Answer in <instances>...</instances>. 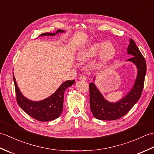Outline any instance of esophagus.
Masks as SVG:
<instances>
[{"instance_id":"34e87169","label":"esophagus","mask_w":154,"mask_h":154,"mask_svg":"<svg viewBox=\"0 0 154 154\" xmlns=\"http://www.w3.org/2000/svg\"><path fill=\"white\" fill-rule=\"evenodd\" d=\"M79 79L81 81H86L87 77L85 76V75H81V76L79 77Z\"/></svg>"}]
</instances>
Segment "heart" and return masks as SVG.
Segmentation results:
<instances>
[{"label":"heart","instance_id":"obj_1","mask_svg":"<svg viewBox=\"0 0 154 154\" xmlns=\"http://www.w3.org/2000/svg\"><path fill=\"white\" fill-rule=\"evenodd\" d=\"M100 51V59L103 61L111 60L116 52L114 46L111 43L95 42L89 48L80 51L77 55V58L80 61H86L90 58L95 56Z\"/></svg>","mask_w":154,"mask_h":154}]
</instances>
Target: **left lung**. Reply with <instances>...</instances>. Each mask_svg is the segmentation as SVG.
I'll use <instances>...</instances> for the list:
<instances>
[{
  "label": "left lung",
  "mask_w": 154,
  "mask_h": 154,
  "mask_svg": "<svg viewBox=\"0 0 154 154\" xmlns=\"http://www.w3.org/2000/svg\"><path fill=\"white\" fill-rule=\"evenodd\" d=\"M127 54L132 57L126 60L134 64L138 70L134 84L125 97L116 103L106 100L93 82L89 84L90 108L93 116L101 120H114L124 116L138 102L143 91L146 73V63L144 57L132 39L127 48ZM94 81V77L93 79Z\"/></svg>",
  "instance_id": "left-lung-1"
}]
</instances>
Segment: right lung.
Listing matches in <instances>:
<instances>
[{
	"instance_id": "add662e5",
	"label": "right lung",
	"mask_w": 154,
	"mask_h": 154,
	"mask_svg": "<svg viewBox=\"0 0 154 154\" xmlns=\"http://www.w3.org/2000/svg\"><path fill=\"white\" fill-rule=\"evenodd\" d=\"M63 32L65 31L57 30L55 33L46 32L42 34L40 36H46V35L54 36L58 33H63ZM13 79L14 82L16 100L18 105L29 116L42 122L54 120L60 116L63 110L65 91L67 89V88L71 87L75 83V80L65 81L51 96L44 100L33 101L29 100L22 94L16 83L14 75H13Z\"/></svg>"
}]
</instances>
